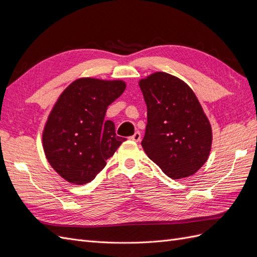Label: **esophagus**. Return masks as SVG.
Returning a JSON list of instances; mask_svg holds the SVG:
<instances>
[{"label": "esophagus", "mask_w": 257, "mask_h": 257, "mask_svg": "<svg viewBox=\"0 0 257 257\" xmlns=\"http://www.w3.org/2000/svg\"><path fill=\"white\" fill-rule=\"evenodd\" d=\"M141 138H142V135H141V133H139V132H135V134L133 136H131L132 141H134L136 143H138L139 141H141Z\"/></svg>", "instance_id": "34e87169"}]
</instances>
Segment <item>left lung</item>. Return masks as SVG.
<instances>
[{
    "mask_svg": "<svg viewBox=\"0 0 257 257\" xmlns=\"http://www.w3.org/2000/svg\"><path fill=\"white\" fill-rule=\"evenodd\" d=\"M147 105L142 146L166 176L195 174L208 160L212 131L196 95L184 81L158 72L139 81Z\"/></svg>",
    "mask_w": 257,
    "mask_h": 257,
    "instance_id": "1",
    "label": "left lung"
}]
</instances>
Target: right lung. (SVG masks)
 Here are the masks:
<instances>
[{"mask_svg": "<svg viewBox=\"0 0 257 257\" xmlns=\"http://www.w3.org/2000/svg\"><path fill=\"white\" fill-rule=\"evenodd\" d=\"M122 80L80 78L63 91L43 132L49 164L66 181L82 185L102 170L125 138L105 120L107 107L125 90Z\"/></svg>", "mask_w": 257, "mask_h": 257, "instance_id": "obj_1", "label": "right lung"}]
</instances>
